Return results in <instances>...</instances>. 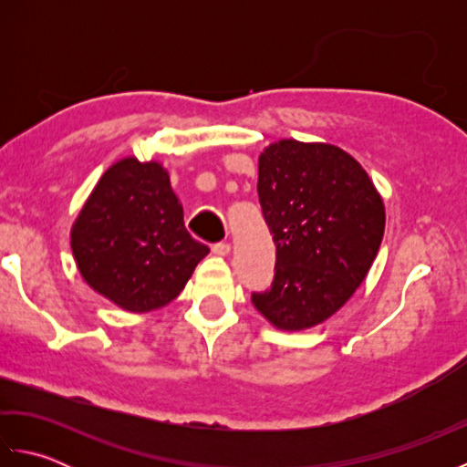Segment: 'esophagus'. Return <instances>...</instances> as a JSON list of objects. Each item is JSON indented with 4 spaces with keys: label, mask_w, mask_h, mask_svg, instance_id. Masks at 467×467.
<instances>
[{
    "label": "esophagus",
    "mask_w": 467,
    "mask_h": 467,
    "mask_svg": "<svg viewBox=\"0 0 467 467\" xmlns=\"http://www.w3.org/2000/svg\"><path fill=\"white\" fill-rule=\"evenodd\" d=\"M213 253L218 254V256H226L228 253H231V244H228V243H216V244H213Z\"/></svg>",
    "instance_id": "1"
}]
</instances>
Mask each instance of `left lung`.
<instances>
[{
    "instance_id": "obj_1",
    "label": "left lung",
    "mask_w": 467,
    "mask_h": 467,
    "mask_svg": "<svg viewBox=\"0 0 467 467\" xmlns=\"http://www.w3.org/2000/svg\"><path fill=\"white\" fill-rule=\"evenodd\" d=\"M259 198L275 234L271 291L253 305L281 331H303L351 299L379 251L385 204L343 148L283 138L259 156Z\"/></svg>"
}]
</instances>
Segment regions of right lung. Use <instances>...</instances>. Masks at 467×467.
I'll use <instances>...</instances> for the list:
<instances>
[{"label":"right lung","mask_w":467,"mask_h":467,"mask_svg":"<svg viewBox=\"0 0 467 467\" xmlns=\"http://www.w3.org/2000/svg\"><path fill=\"white\" fill-rule=\"evenodd\" d=\"M82 279L130 313L176 299L211 253L184 228L182 204L158 161L126 156L96 182L69 231Z\"/></svg>","instance_id":"obj_1"}]
</instances>
